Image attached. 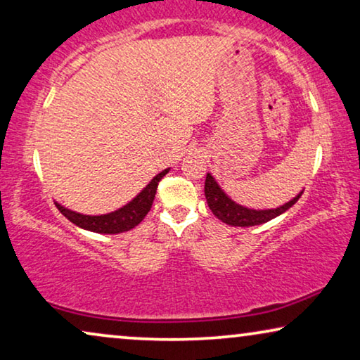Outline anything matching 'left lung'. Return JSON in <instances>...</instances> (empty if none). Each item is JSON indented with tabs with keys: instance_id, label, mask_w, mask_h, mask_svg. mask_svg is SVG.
Segmentation results:
<instances>
[{
	"instance_id": "8db88e82",
	"label": "left lung",
	"mask_w": 360,
	"mask_h": 360,
	"mask_svg": "<svg viewBox=\"0 0 360 360\" xmlns=\"http://www.w3.org/2000/svg\"><path fill=\"white\" fill-rule=\"evenodd\" d=\"M204 191L212 214L224 221V224L231 226H255L266 224V221L276 219V217L282 215L283 212H287L303 194V191H300L292 200L285 202L281 207H276V209H250V207H245L233 200L210 173H207Z\"/></svg>"
}]
</instances>
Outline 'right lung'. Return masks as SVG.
<instances>
[{"instance_id":"1","label":"right lung","mask_w":360,"mask_h":360,"mask_svg":"<svg viewBox=\"0 0 360 360\" xmlns=\"http://www.w3.org/2000/svg\"><path fill=\"white\" fill-rule=\"evenodd\" d=\"M169 169L171 168L163 169L161 173L156 174L155 178L134 197V199L120 207V209L109 212V214L84 215L72 209H67V207L58 204V202H55V205L58 207V210L62 212L72 224L78 225L79 229L83 230L103 233V235H115V233L129 231L131 229H135L150 212L151 204H153L155 200L158 182L163 179V176L168 174Z\"/></svg>"}]
</instances>
